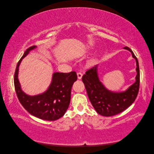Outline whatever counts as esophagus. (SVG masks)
I'll return each mask as SVG.
<instances>
[{
	"label": "esophagus",
	"instance_id": "34e87169",
	"mask_svg": "<svg viewBox=\"0 0 154 154\" xmlns=\"http://www.w3.org/2000/svg\"><path fill=\"white\" fill-rule=\"evenodd\" d=\"M77 75H78V79H79V80H80V79H82V76H83V74L80 72H78L77 73Z\"/></svg>",
	"mask_w": 154,
	"mask_h": 154
}]
</instances>
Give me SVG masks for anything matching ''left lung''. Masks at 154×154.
Instances as JSON below:
<instances>
[{"mask_svg":"<svg viewBox=\"0 0 154 154\" xmlns=\"http://www.w3.org/2000/svg\"><path fill=\"white\" fill-rule=\"evenodd\" d=\"M124 49L132 53L133 58L136 60L137 66L136 81L126 91L118 93L107 90L99 80L97 73V66L87 70L82 76V82L93 107L97 113L103 116H114L124 111L134 103L138 94L140 82L138 60L128 47H125Z\"/></svg>","mask_w":154,"mask_h":154,"instance_id":"obj_1","label":"left lung"}]
</instances>
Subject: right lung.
<instances>
[{
	"label": "right lung",
	"instance_id": "obj_1",
	"mask_svg": "<svg viewBox=\"0 0 154 154\" xmlns=\"http://www.w3.org/2000/svg\"><path fill=\"white\" fill-rule=\"evenodd\" d=\"M36 48L27 49L18 61L14 76V85L18 99L24 108L31 115L43 120L55 121L64 115L71 100V91L74 82L77 80L75 71L68 73L54 72L48 89L42 94L31 96L26 94L18 80V67L22 60Z\"/></svg>",
	"mask_w": 154,
	"mask_h": 154
}]
</instances>
